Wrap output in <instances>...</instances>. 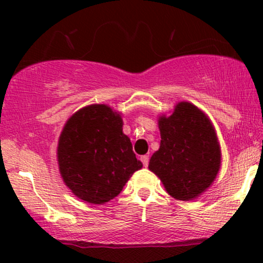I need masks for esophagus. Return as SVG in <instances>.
<instances>
[{
    "instance_id": "obj_1",
    "label": "esophagus",
    "mask_w": 263,
    "mask_h": 263,
    "mask_svg": "<svg viewBox=\"0 0 263 263\" xmlns=\"http://www.w3.org/2000/svg\"><path fill=\"white\" fill-rule=\"evenodd\" d=\"M141 162H142V164L144 165V167H147V165H148V162H149V157L148 156H142L141 157Z\"/></svg>"
}]
</instances>
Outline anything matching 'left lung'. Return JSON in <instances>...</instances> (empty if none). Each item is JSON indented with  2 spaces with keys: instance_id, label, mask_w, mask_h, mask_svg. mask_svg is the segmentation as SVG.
Instances as JSON below:
<instances>
[{
  "instance_id": "left-lung-1",
  "label": "left lung",
  "mask_w": 263,
  "mask_h": 263,
  "mask_svg": "<svg viewBox=\"0 0 263 263\" xmlns=\"http://www.w3.org/2000/svg\"><path fill=\"white\" fill-rule=\"evenodd\" d=\"M161 146L148 168L173 198L192 200L215 179L220 147L205 114L189 102H179L170 117L159 119Z\"/></svg>"
}]
</instances>
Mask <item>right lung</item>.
Listing matches in <instances>:
<instances>
[{
  "mask_svg": "<svg viewBox=\"0 0 263 263\" xmlns=\"http://www.w3.org/2000/svg\"><path fill=\"white\" fill-rule=\"evenodd\" d=\"M58 162L69 189L92 204L117 197L142 168L122 132L121 116L106 105H90L68 120L59 138Z\"/></svg>",
  "mask_w": 263,
  "mask_h": 263,
  "instance_id": "1",
  "label": "right lung"
}]
</instances>
